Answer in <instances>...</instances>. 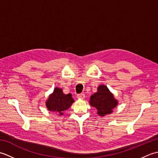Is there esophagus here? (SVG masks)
<instances>
[{
    "instance_id": "obj_1",
    "label": "esophagus",
    "mask_w": 158,
    "mask_h": 158,
    "mask_svg": "<svg viewBox=\"0 0 158 158\" xmlns=\"http://www.w3.org/2000/svg\"><path fill=\"white\" fill-rule=\"evenodd\" d=\"M77 98L79 99H83L85 98V94H77Z\"/></svg>"
}]
</instances>
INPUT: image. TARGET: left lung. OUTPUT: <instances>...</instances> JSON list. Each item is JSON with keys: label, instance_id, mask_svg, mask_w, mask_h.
<instances>
[{"label": "left lung", "instance_id": "left-lung-1", "mask_svg": "<svg viewBox=\"0 0 158 158\" xmlns=\"http://www.w3.org/2000/svg\"><path fill=\"white\" fill-rule=\"evenodd\" d=\"M89 104L95 107L100 116L103 117L111 113L118 102L105 85H100L97 89V92L90 97Z\"/></svg>", "mask_w": 158, "mask_h": 158}]
</instances>
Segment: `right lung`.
<instances>
[{
	"mask_svg": "<svg viewBox=\"0 0 158 158\" xmlns=\"http://www.w3.org/2000/svg\"><path fill=\"white\" fill-rule=\"evenodd\" d=\"M73 102L71 94H64L62 89L56 87L53 92L49 96L45 104L49 111L58 113L59 115H62L64 110L68 109Z\"/></svg>",
	"mask_w": 158,
	"mask_h": 158,
	"instance_id": "1",
	"label": "right lung"
}]
</instances>
